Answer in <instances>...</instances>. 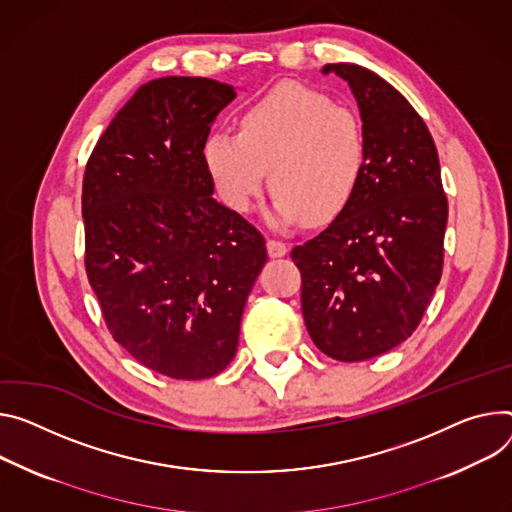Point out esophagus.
<instances>
[{"mask_svg": "<svg viewBox=\"0 0 512 512\" xmlns=\"http://www.w3.org/2000/svg\"><path fill=\"white\" fill-rule=\"evenodd\" d=\"M267 253H269V257H284L288 253V245L282 243V241L269 239L267 241Z\"/></svg>", "mask_w": 512, "mask_h": 512, "instance_id": "34e87169", "label": "esophagus"}]
</instances>
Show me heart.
<instances>
[{
	"label": "heart",
	"mask_w": 512,
	"mask_h": 512,
	"mask_svg": "<svg viewBox=\"0 0 512 512\" xmlns=\"http://www.w3.org/2000/svg\"><path fill=\"white\" fill-rule=\"evenodd\" d=\"M204 165L226 206L247 212L263 185L273 192L267 222L286 228L308 218H337L357 194L367 167V138L355 110L320 91L280 85L241 116V132L216 130Z\"/></svg>",
	"instance_id": "b5f03b06"
}]
</instances>
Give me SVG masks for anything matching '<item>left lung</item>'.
<instances>
[{
	"instance_id": "left-lung-1",
	"label": "left lung",
	"mask_w": 512,
	"mask_h": 512,
	"mask_svg": "<svg viewBox=\"0 0 512 512\" xmlns=\"http://www.w3.org/2000/svg\"><path fill=\"white\" fill-rule=\"evenodd\" d=\"M349 83L367 138V167L349 206L292 249L314 345L337 361L378 357L421 322L443 271L447 198L433 136L378 73L324 65Z\"/></svg>"
}]
</instances>
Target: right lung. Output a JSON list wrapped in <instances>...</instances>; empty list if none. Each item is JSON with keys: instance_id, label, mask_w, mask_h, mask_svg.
Returning a JSON list of instances; mask_svg holds the SVG:
<instances>
[{"instance_id": "1", "label": "right lung", "mask_w": 512, "mask_h": 512, "mask_svg": "<svg viewBox=\"0 0 512 512\" xmlns=\"http://www.w3.org/2000/svg\"><path fill=\"white\" fill-rule=\"evenodd\" d=\"M235 98V87L206 77L153 79L85 167V269L108 329L138 363L175 380L212 378L232 361L267 261L261 232L214 200L202 157Z\"/></svg>"}]
</instances>
